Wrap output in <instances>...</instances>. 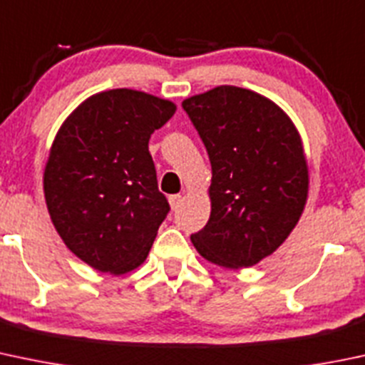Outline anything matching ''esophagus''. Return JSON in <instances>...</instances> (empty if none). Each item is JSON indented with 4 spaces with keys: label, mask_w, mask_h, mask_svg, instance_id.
Returning a JSON list of instances; mask_svg holds the SVG:
<instances>
[{
    "label": "esophagus",
    "mask_w": 365,
    "mask_h": 365,
    "mask_svg": "<svg viewBox=\"0 0 365 365\" xmlns=\"http://www.w3.org/2000/svg\"><path fill=\"white\" fill-rule=\"evenodd\" d=\"M183 197L180 194H175V195H170V206L171 210H178L180 205H182Z\"/></svg>",
    "instance_id": "esophagus-1"
}]
</instances>
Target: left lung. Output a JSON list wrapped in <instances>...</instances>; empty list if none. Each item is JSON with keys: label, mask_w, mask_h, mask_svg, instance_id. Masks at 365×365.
<instances>
[{"label": "left lung", "mask_w": 365, "mask_h": 365, "mask_svg": "<svg viewBox=\"0 0 365 365\" xmlns=\"http://www.w3.org/2000/svg\"><path fill=\"white\" fill-rule=\"evenodd\" d=\"M182 105L212 163V213L190 241L217 266H255L304 212L309 171L301 134L274 101L243 87L218 86Z\"/></svg>", "instance_id": "8db88e82"}]
</instances>
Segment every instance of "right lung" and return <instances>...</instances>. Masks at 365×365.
I'll return each instance as SVG.
<instances>
[{
	"label": "right lung",
	"mask_w": 365,
	"mask_h": 365,
	"mask_svg": "<svg viewBox=\"0 0 365 365\" xmlns=\"http://www.w3.org/2000/svg\"><path fill=\"white\" fill-rule=\"evenodd\" d=\"M175 112L170 99L143 91L96 92L53 138L45 202L61 240L92 269L118 276L147 259L170 212L148 140Z\"/></svg>",
	"instance_id": "add662e5"
}]
</instances>
